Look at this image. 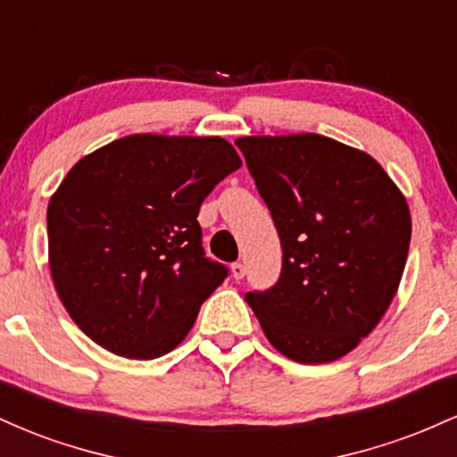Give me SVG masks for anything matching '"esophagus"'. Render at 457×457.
<instances>
[{
  "mask_svg": "<svg viewBox=\"0 0 457 457\" xmlns=\"http://www.w3.org/2000/svg\"><path fill=\"white\" fill-rule=\"evenodd\" d=\"M229 270H232V277H234L236 281H240L245 277V266L240 264V262H236V264H232V269H229Z\"/></svg>",
  "mask_w": 457,
  "mask_h": 457,
  "instance_id": "34e87169",
  "label": "esophagus"
}]
</instances>
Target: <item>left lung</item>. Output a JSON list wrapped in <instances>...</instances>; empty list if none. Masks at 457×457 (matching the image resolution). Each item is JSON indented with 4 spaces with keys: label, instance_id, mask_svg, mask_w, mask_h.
Listing matches in <instances>:
<instances>
[{
    "label": "left lung",
    "instance_id": "1",
    "mask_svg": "<svg viewBox=\"0 0 457 457\" xmlns=\"http://www.w3.org/2000/svg\"><path fill=\"white\" fill-rule=\"evenodd\" d=\"M281 238V277L246 292L266 339L296 363L342 359L400 287L411 245L403 193L370 154L316 133L238 137Z\"/></svg>",
    "mask_w": 457,
    "mask_h": 457
}]
</instances>
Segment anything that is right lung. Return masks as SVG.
Returning <instances> with one entry per match:
<instances>
[{
	"mask_svg": "<svg viewBox=\"0 0 457 457\" xmlns=\"http://www.w3.org/2000/svg\"><path fill=\"white\" fill-rule=\"evenodd\" d=\"M243 165L223 137L137 133L72 165L46 208L49 269L92 342L150 361L176 348L225 266L204 258L199 206Z\"/></svg>",
	"mask_w": 457,
	"mask_h": 457,
	"instance_id": "add662e5",
	"label": "right lung"
}]
</instances>
